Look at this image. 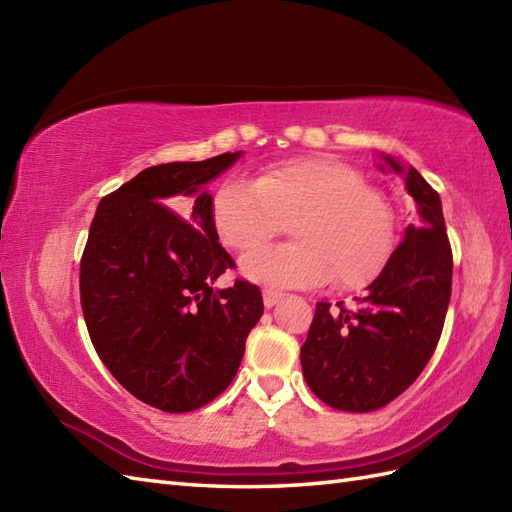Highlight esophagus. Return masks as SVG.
I'll list each match as a JSON object with an SVG mask.
<instances>
[{
	"instance_id": "34e87169",
	"label": "esophagus",
	"mask_w": 512,
	"mask_h": 512,
	"mask_svg": "<svg viewBox=\"0 0 512 512\" xmlns=\"http://www.w3.org/2000/svg\"><path fill=\"white\" fill-rule=\"evenodd\" d=\"M281 292H277V290H264V306L266 308H273L275 303H279L281 301Z\"/></svg>"
}]
</instances>
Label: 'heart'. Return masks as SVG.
Segmentation results:
<instances>
[{"instance_id":"1","label":"heart","mask_w":512,"mask_h":512,"mask_svg":"<svg viewBox=\"0 0 512 512\" xmlns=\"http://www.w3.org/2000/svg\"><path fill=\"white\" fill-rule=\"evenodd\" d=\"M211 220L235 253L264 246L290 224L295 244L264 248L242 262L248 279L281 288L332 281L336 290H363L385 273L398 237L385 191L332 156L288 160L259 173L255 184H222Z\"/></svg>"}]
</instances>
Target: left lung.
Returning a JSON list of instances; mask_svg holds the SVG:
<instances>
[{
  "mask_svg": "<svg viewBox=\"0 0 512 512\" xmlns=\"http://www.w3.org/2000/svg\"><path fill=\"white\" fill-rule=\"evenodd\" d=\"M405 191L418 204V220L407 226L385 273L354 310L343 301L339 310L317 303L301 347L306 383L332 409H383L413 385L438 347L451 299V242L440 195L416 169L405 173Z\"/></svg>",
  "mask_w": 512,
  "mask_h": 512,
  "instance_id": "obj_1",
  "label": "left lung"
}]
</instances>
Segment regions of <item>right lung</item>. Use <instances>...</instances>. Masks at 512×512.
<instances>
[{
    "label": "right lung",
    "instance_id": "obj_1",
    "mask_svg": "<svg viewBox=\"0 0 512 512\" xmlns=\"http://www.w3.org/2000/svg\"><path fill=\"white\" fill-rule=\"evenodd\" d=\"M239 158L165 162L99 202L81 257V308L103 365L167 413L209 405L231 385L264 312L246 279L213 290L233 257L217 242L202 184Z\"/></svg>",
    "mask_w": 512,
    "mask_h": 512
}]
</instances>
